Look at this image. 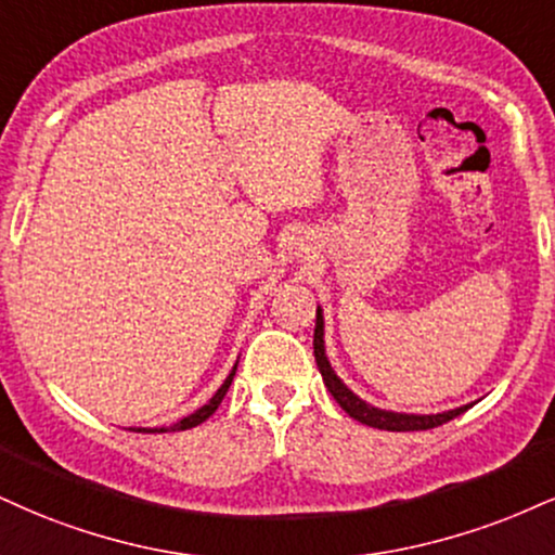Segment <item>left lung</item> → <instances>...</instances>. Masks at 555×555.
Returning a JSON list of instances; mask_svg holds the SVG:
<instances>
[{"label":"left lung","instance_id":"obj_1","mask_svg":"<svg viewBox=\"0 0 555 555\" xmlns=\"http://www.w3.org/2000/svg\"><path fill=\"white\" fill-rule=\"evenodd\" d=\"M312 349H315V362L320 375H323V383L328 387V392L336 398V403L349 413L351 418H357L359 424L375 426V429H385V431H424V429H434V426H442L452 418L460 416L470 409V405H460V409L444 411V413H396V411H383L370 405L366 400H362L357 392H351L349 387L344 385V379L333 372V366L325 357V320H323V310L318 307L315 312V338H312Z\"/></svg>","mask_w":555,"mask_h":555}]
</instances>
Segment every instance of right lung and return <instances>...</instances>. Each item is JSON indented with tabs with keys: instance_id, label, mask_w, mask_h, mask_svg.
I'll use <instances>...</instances> for the list:
<instances>
[{
	"instance_id": "add662e5",
	"label": "right lung",
	"mask_w": 555,
	"mask_h": 555,
	"mask_svg": "<svg viewBox=\"0 0 555 555\" xmlns=\"http://www.w3.org/2000/svg\"><path fill=\"white\" fill-rule=\"evenodd\" d=\"M235 372H237V364L232 366V372L230 375H227V379L222 383V387H219L217 392H214L211 396V400L206 405H202V409L198 411H193L191 416H185V418H180L178 424H172V426H168V429H165V426H159V429H137V431H146V434H163V431H183V429H193V426H198V424H204L206 418L211 416L214 411L219 409V403H222V398L227 396V390H230V385H232V377H235Z\"/></svg>"
}]
</instances>
